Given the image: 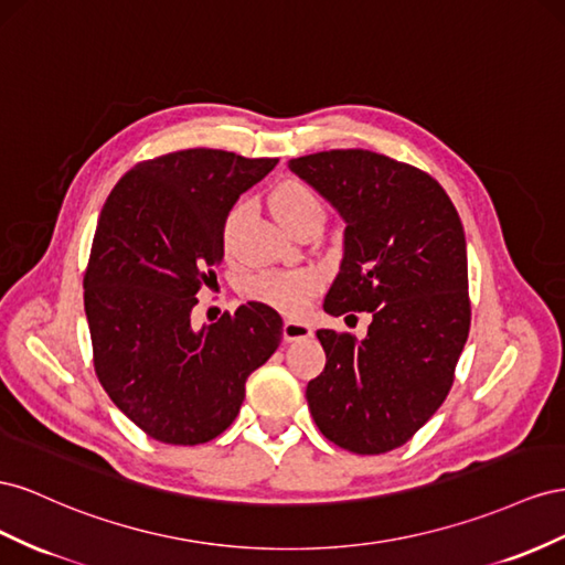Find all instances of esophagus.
<instances>
[{"label": "esophagus", "instance_id": "esophagus-1", "mask_svg": "<svg viewBox=\"0 0 565 565\" xmlns=\"http://www.w3.org/2000/svg\"><path fill=\"white\" fill-rule=\"evenodd\" d=\"M312 335V327L305 324V321H296V319H286L284 321V341L294 343V341H302V338Z\"/></svg>", "mask_w": 565, "mask_h": 565}]
</instances>
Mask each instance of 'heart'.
Masks as SVG:
<instances>
[{
	"mask_svg": "<svg viewBox=\"0 0 565 565\" xmlns=\"http://www.w3.org/2000/svg\"><path fill=\"white\" fill-rule=\"evenodd\" d=\"M271 213L277 217L284 227L291 232L305 220H321V201L317 191L298 180H288L271 191ZM244 205H236L230 213L227 222H224L222 241L224 246L230 248L232 236L236 224L244 217ZM321 286V274L315 269H298V271H269L263 277H255L246 284L244 294L246 298L263 302L271 310H279L284 315H300L308 308L312 296L319 291Z\"/></svg>",
	"mask_w": 565,
	"mask_h": 565,
	"instance_id": "heart-1",
	"label": "heart"
}]
</instances>
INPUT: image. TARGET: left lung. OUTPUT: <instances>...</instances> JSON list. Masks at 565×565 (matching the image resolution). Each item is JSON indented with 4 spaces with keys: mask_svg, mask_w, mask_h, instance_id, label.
<instances>
[{
    "mask_svg": "<svg viewBox=\"0 0 565 565\" xmlns=\"http://www.w3.org/2000/svg\"><path fill=\"white\" fill-rule=\"evenodd\" d=\"M288 168L345 222L324 312H372L362 341L317 331L327 366L305 393L312 418L354 455L391 452L438 412L469 338L459 213L430 174L374 151H321Z\"/></svg>",
    "mask_w": 565,
    "mask_h": 565,
    "instance_id": "8db88e82",
    "label": "left lung"
}]
</instances>
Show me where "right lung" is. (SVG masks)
<instances>
[{
  "instance_id": "obj_1",
  "label": "right lung",
  "mask_w": 565,
  "mask_h": 565,
  "mask_svg": "<svg viewBox=\"0 0 565 565\" xmlns=\"http://www.w3.org/2000/svg\"><path fill=\"white\" fill-rule=\"evenodd\" d=\"M279 158L186 149L143 160L106 199L85 271L94 369L108 397L153 440L201 445L236 418L246 381L281 343L284 321L241 305L196 331V294L215 281L222 230Z\"/></svg>"
}]
</instances>
